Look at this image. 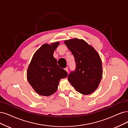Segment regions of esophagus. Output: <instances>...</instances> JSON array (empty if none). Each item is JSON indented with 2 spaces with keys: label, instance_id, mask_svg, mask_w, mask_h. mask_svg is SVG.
Masks as SVG:
<instances>
[{
  "label": "esophagus",
  "instance_id": "34e87169",
  "mask_svg": "<svg viewBox=\"0 0 128 128\" xmlns=\"http://www.w3.org/2000/svg\"><path fill=\"white\" fill-rule=\"evenodd\" d=\"M68 67H66V68H65V70L68 73Z\"/></svg>",
  "mask_w": 128,
  "mask_h": 128
}]
</instances>
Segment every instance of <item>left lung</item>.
Returning a JSON list of instances; mask_svg holds the SVG:
<instances>
[{
  "label": "left lung",
  "instance_id": "8db88e82",
  "mask_svg": "<svg viewBox=\"0 0 128 128\" xmlns=\"http://www.w3.org/2000/svg\"><path fill=\"white\" fill-rule=\"evenodd\" d=\"M65 44L72 52L76 69L68 76V81L79 93L90 94L98 88L102 77V62L97 51L82 39L65 40Z\"/></svg>",
  "mask_w": 128,
  "mask_h": 128
}]
</instances>
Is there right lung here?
<instances>
[{"label": "right lung", "mask_w": 128, "mask_h": 128, "mask_svg": "<svg viewBox=\"0 0 128 128\" xmlns=\"http://www.w3.org/2000/svg\"><path fill=\"white\" fill-rule=\"evenodd\" d=\"M59 42L50 44H44L33 55L27 72V78L34 91L42 96L53 94L58 90L61 78H65L68 73L59 67L54 58V50Z\"/></svg>", "instance_id": "1"}]
</instances>
